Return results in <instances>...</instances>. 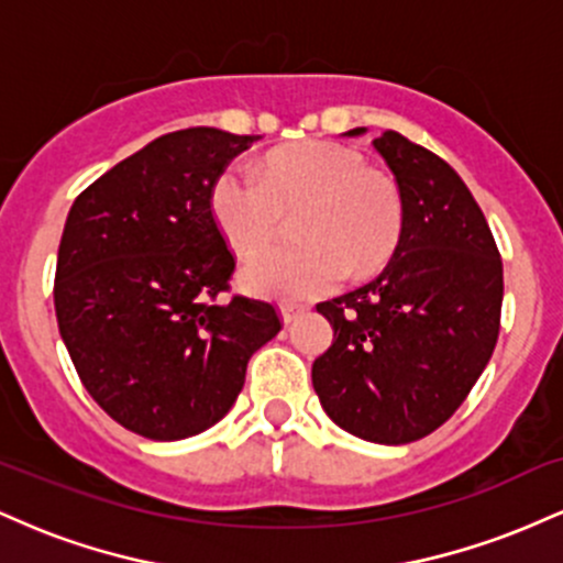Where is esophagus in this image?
Instances as JSON below:
<instances>
[{"instance_id":"esophagus-1","label":"esophagus","mask_w":563,"mask_h":563,"mask_svg":"<svg viewBox=\"0 0 563 563\" xmlns=\"http://www.w3.org/2000/svg\"><path fill=\"white\" fill-rule=\"evenodd\" d=\"M280 312H283V320H286V325H290V322L299 320L301 314L307 312V307H301V303H283Z\"/></svg>"}]
</instances>
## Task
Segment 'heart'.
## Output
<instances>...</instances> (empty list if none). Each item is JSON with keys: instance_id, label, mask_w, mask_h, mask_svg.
Listing matches in <instances>:
<instances>
[{"instance_id": "b5f03b06", "label": "heart", "mask_w": 563, "mask_h": 563, "mask_svg": "<svg viewBox=\"0 0 563 563\" xmlns=\"http://www.w3.org/2000/svg\"><path fill=\"white\" fill-rule=\"evenodd\" d=\"M209 209L235 254H254L296 214L299 249H273L243 267L245 290L273 299H314L346 273L367 277L391 260L405 232V192L397 177L344 142L309 140L277 151L260 174L224 166L211 183Z\"/></svg>"}]
</instances>
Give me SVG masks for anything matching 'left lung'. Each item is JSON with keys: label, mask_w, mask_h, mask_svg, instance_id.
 <instances>
[{"label": "left lung", "mask_w": 563, "mask_h": 563, "mask_svg": "<svg viewBox=\"0 0 563 563\" xmlns=\"http://www.w3.org/2000/svg\"><path fill=\"white\" fill-rule=\"evenodd\" d=\"M373 145L402 185V241L376 280L318 303L335 341L312 386L349 434L407 444L448 421L493 357L503 260L448 161L391 129Z\"/></svg>", "instance_id": "obj_1"}]
</instances>
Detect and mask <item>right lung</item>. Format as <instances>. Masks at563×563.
Returning <instances> with one entry per match:
<instances>
[{
  "label": "right lung",
  "mask_w": 563,
  "mask_h": 563,
  "mask_svg": "<svg viewBox=\"0 0 563 563\" xmlns=\"http://www.w3.org/2000/svg\"><path fill=\"white\" fill-rule=\"evenodd\" d=\"M254 134H164L70 206L55 314L84 389L134 434L174 442L222 421L251 354L283 328L269 301L232 296L235 254L209 209L217 174Z\"/></svg>",
  "instance_id": "add662e5"
}]
</instances>
